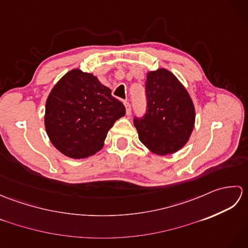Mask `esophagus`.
Listing matches in <instances>:
<instances>
[{
    "label": "esophagus",
    "mask_w": 248,
    "mask_h": 248,
    "mask_svg": "<svg viewBox=\"0 0 248 248\" xmlns=\"http://www.w3.org/2000/svg\"><path fill=\"white\" fill-rule=\"evenodd\" d=\"M124 107H125V112H127V115L130 116L131 115V104L128 101H124Z\"/></svg>",
    "instance_id": "1"
}]
</instances>
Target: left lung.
<instances>
[{
  "label": "left lung",
  "mask_w": 248,
  "mask_h": 248,
  "mask_svg": "<svg viewBox=\"0 0 248 248\" xmlns=\"http://www.w3.org/2000/svg\"><path fill=\"white\" fill-rule=\"evenodd\" d=\"M146 113L133 123L140 140L157 155L181 149L195 123V108L186 89L166 69L151 71L146 80Z\"/></svg>",
  "instance_id": "8db88e82"
}]
</instances>
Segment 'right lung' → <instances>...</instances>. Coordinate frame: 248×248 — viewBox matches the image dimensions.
Masks as SVG:
<instances>
[{
    "label": "right lung",
    "instance_id": "right-lung-1",
    "mask_svg": "<svg viewBox=\"0 0 248 248\" xmlns=\"http://www.w3.org/2000/svg\"><path fill=\"white\" fill-rule=\"evenodd\" d=\"M125 114L124 105L91 73L73 69L52 89L45 125L57 150L84 159L103 147L108 130Z\"/></svg>",
    "mask_w": 248,
    "mask_h": 248
}]
</instances>
